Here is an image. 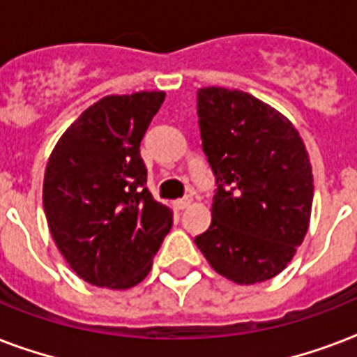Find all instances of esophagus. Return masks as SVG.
I'll use <instances>...</instances> for the list:
<instances>
[{"label":"esophagus","instance_id":"34e87169","mask_svg":"<svg viewBox=\"0 0 357 357\" xmlns=\"http://www.w3.org/2000/svg\"><path fill=\"white\" fill-rule=\"evenodd\" d=\"M190 198L187 196V198H181V200H176L174 202V209H178V211H181V209H187V207L190 206Z\"/></svg>","mask_w":357,"mask_h":357}]
</instances>
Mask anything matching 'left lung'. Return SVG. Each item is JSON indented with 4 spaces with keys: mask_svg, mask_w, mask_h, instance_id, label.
Instances as JSON below:
<instances>
[{
    "mask_svg": "<svg viewBox=\"0 0 357 357\" xmlns=\"http://www.w3.org/2000/svg\"><path fill=\"white\" fill-rule=\"evenodd\" d=\"M202 148L217 178L211 226L195 238L238 285L278 276L310 228L313 174L291 120L248 92L198 91Z\"/></svg>",
    "mask_w": 357,
    "mask_h": 357,
    "instance_id": "1",
    "label": "left lung"
}]
</instances>
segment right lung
Instances as JSON below:
<instances>
[{"label":"right lung","instance_id":"add662e5","mask_svg":"<svg viewBox=\"0 0 357 357\" xmlns=\"http://www.w3.org/2000/svg\"><path fill=\"white\" fill-rule=\"evenodd\" d=\"M165 92L105 96L53 148L42 202L70 268L96 287L129 289L148 276L172 211L146 189L140 140Z\"/></svg>","mask_w":357,"mask_h":357}]
</instances>
